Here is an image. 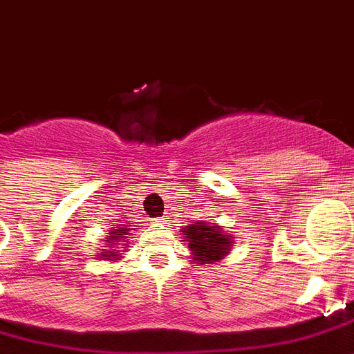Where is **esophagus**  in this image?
Listing matches in <instances>:
<instances>
[{
  "mask_svg": "<svg viewBox=\"0 0 354 354\" xmlns=\"http://www.w3.org/2000/svg\"><path fill=\"white\" fill-rule=\"evenodd\" d=\"M169 220H167L166 216H162V218H156V224H167Z\"/></svg>",
  "mask_w": 354,
  "mask_h": 354,
  "instance_id": "34e87169",
  "label": "esophagus"
}]
</instances>
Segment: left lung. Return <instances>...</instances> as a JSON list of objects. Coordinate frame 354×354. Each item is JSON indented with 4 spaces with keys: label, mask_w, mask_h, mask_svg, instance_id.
<instances>
[{
    "label": "left lung",
    "mask_w": 354,
    "mask_h": 354,
    "mask_svg": "<svg viewBox=\"0 0 354 354\" xmlns=\"http://www.w3.org/2000/svg\"><path fill=\"white\" fill-rule=\"evenodd\" d=\"M199 207V205H198ZM185 235L192 259L199 265H211L224 259L233 246V237L225 233L222 225L212 224L201 218H194L187 227L180 231Z\"/></svg>",
    "instance_id": "obj_1"
}]
</instances>
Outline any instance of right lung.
Listing matches in <instances>:
<instances>
[{"mask_svg": "<svg viewBox=\"0 0 354 354\" xmlns=\"http://www.w3.org/2000/svg\"><path fill=\"white\" fill-rule=\"evenodd\" d=\"M130 227L129 225H117V230H110V233H108V248L110 250H104L102 254H100V257H106V259H110V261H113V259H119V254L123 252V244L127 243V235H129Z\"/></svg>", "mask_w": 354, "mask_h": 354, "instance_id": "1", "label": "right lung"}]
</instances>
